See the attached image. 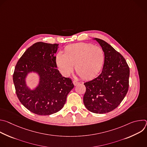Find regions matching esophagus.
<instances>
[{
  "instance_id": "34e87169",
  "label": "esophagus",
  "mask_w": 147,
  "mask_h": 147,
  "mask_svg": "<svg viewBox=\"0 0 147 147\" xmlns=\"http://www.w3.org/2000/svg\"><path fill=\"white\" fill-rule=\"evenodd\" d=\"M73 84L76 86H77L78 84H79V82L78 81H76V80H74L73 81Z\"/></svg>"
}]
</instances>
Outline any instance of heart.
I'll return each mask as SVG.
<instances>
[{"label":"heart","mask_w":147,"mask_h":147,"mask_svg":"<svg viewBox=\"0 0 147 147\" xmlns=\"http://www.w3.org/2000/svg\"><path fill=\"white\" fill-rule=\"evenodd\" d=\"M105 61L103 50L91 44L77 43L67 46L65 54L59 52L56 57V63L61 73L68 76L75 70L84 80L95 77L101 70Z\"/></svg>","instance_id":"heart-1"}]
</instances>
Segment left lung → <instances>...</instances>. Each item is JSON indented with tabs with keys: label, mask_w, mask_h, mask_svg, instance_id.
<instances>
[{
	"label": "left lung",
	"mask_w": 147,
	"mask_h": 147,
	"mask_svg": "<svg viewBox=\"0 0 147 147\" xmlns=\"http://www.w3.org/2000/svg\"><path fill=\"white\" fill-rule=\"evenodd\" d=\"M105 53L102 73L85 82L83 101L86 108L95 113H106L116 109L127 94L129 87V67L124 57L107 42L95 38Z\"/></svg>",
	"instance_id": "1"
}]
</instances>
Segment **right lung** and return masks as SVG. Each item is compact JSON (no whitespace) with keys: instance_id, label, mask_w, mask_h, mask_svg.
<instances>
[{"instance_id":"1","label":"right lung","mask_w":147,"mask_h":147,"mask_svg":"<svg viewBox=\"0 0 147 147\" xmlns=\"http://www.w3.org/2000/svg\"><path fill=\"white\" fill-rule=\"evenodd\" d=\"M58 45L35 43L26 51L15 67L13 79L17 96L28 110L38 115H50L61 110L74 87L71 79L62 77L56 69L55 54ZM31 71L40 76L39 86L32 91L25 81L26 74Z\"/></svg>"}]
</instances>
